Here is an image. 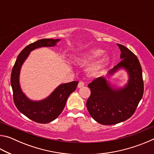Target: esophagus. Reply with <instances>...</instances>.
I'll list each match as a JSON object with an SVG mask.
<instances>
[{
  "mask_svg": "<svg viewBox=\"0 0 154 154\" xmlns=\"http://www.w3.org/2000/svg\"><path fill=\"white\" fill-rule=\"evenodd\" d=\"M84 83H83V82H80L79 83V84H78V88H82V87H83L84 86Z\"/></svg>",
  "mask_w": 154,
  "mask_h": 154,
  "instance_id": "1",
  "label": "esophagus"
}]
</instances>
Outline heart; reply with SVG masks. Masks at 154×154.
Masks as SVG:
<instances>
[{"label":"heart","instance_id":"obj_1","mask_svg":"<svg viewBox=\"0 0 154 154\" xmlns=\"http://www.w3.org/2000/svg\"><path fill=\"white\" fill-rule=\"evenodd\" d=\"M103 53L104 51L101 49H93L77 58V62L78 64H89L91 62L98 58ZM110 60L111 57L109 55H105L103 58L99 60L90 69L91 75L95 77L102 75L105 68L110 62Z\"/></svg>","mask_w":154,"mask_h":154}]
</instances>
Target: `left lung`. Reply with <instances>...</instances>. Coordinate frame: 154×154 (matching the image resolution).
I'll return each mask as SVG.
<instances>
[{
    "label": "left lung",
    "instance_id": "1",
    "mask_svg": "<svg viewBox=\"0 0 154 154\" xmlns=\"http://www.w3.org/2000/svg\"><path fill=\"white\" fill-rule=\"evenodd\" d=\"M121 62L88 84L91 94L87 109L92 118L103 125H113L126 120L134 114L143 94L142 69L137 57L126 47L117 44ZM119 69L127 72L129 79L124 87H117L108 79Z\"/></svg>",
    "mask_w": 154,
    "mask_h": 154
}]
</instances>
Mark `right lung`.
<instances>
[{"label":"right lung","instance_id":"1","mask_svg":"<svg viewBox=\"0 0 154 154\" xmlns=\"http://www.w3.org/2000/svg\"><path fill=\"white\" fill-rule=\"evenodd\" d=\"M60 41L58 38H43L28 45L20 52L12 70L11 84L15 105L22 114L38 123L47 124L58 118L63 111L69 95L76 90L78 82L74 81L62 83L48 97L42 100H33L28 98L22 90L20 83V71L31 51L41 48L56 46Z\"/></svg>","mask_w":154,"mask_h":154}]
</instances>
